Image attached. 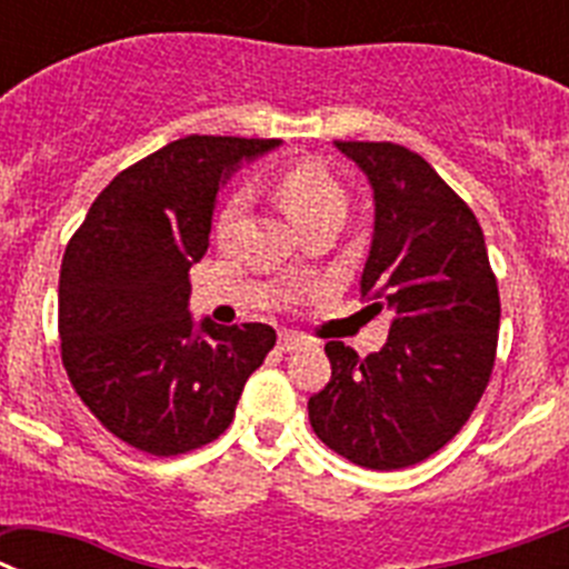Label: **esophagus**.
Wrapping results in <instances>:
<instances>
[{
    "instance_id": "34e87169",
    "label": "esophagus",
    "mask_w": 569,
    "mask_h": 569,
    "mask_svg": "<svg viewBox=\"0 0 569 569\" xmlns=\"http://www.w3.org/2000/svg\"><path fill=\"white\" fill-rule=\"evenodd\" d=\"M278 346H280V351H297V348L306 346V337L295 335V331H280Z\"/></svg>"
}]
</instances>
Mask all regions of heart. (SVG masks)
I'll use <instances>...</instances> for the list:
<instances>
[{
	"label": "heart",
	"mask_w": 569,
	"mask_h": 569,
	"mask_svg": "<svg viewBox=\"0 0 569 569\" xmlns=\"http://www.w3.org/2000/svg\"><path fill=\"white\" fill-rule=\"evenodd\" d=\"M272 189L274 198H278L280 207H283V212L289 214L291 223H297L300 229H303L306 223L322 218V214L346 212V189H342V183L337 181L322 163H286L283 170H278V176H274ZM243 207H247L243 192L229 196L221 214H218V234H227L229 229L238 223V218L243 214Z\"/></svg>",
	"instance_id": "obj_1"
}]
</instances>
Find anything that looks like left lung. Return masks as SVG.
Instances as JSON below:
<instances>
[{
  "label": "left lung",
  "mask_w": 569,
  "mask_h": 569,
  "mask_svg": "<svg viewBox=\"0 0 569 569\" xmlns=\"http://www.w3.org/2000/svg\"><path fill=\"white\" fill-rule=\"evenodd\" d=\"M373 187L360 289L391 309L388 342L360 357L326 342L331 380L309 399L317 437L348 462L399 470L462 431L488 388L499 286L473 209L431 163L391 141H337Z\"/></svg>",
  "instance_id": "left-lung-1"
}]
</instances>
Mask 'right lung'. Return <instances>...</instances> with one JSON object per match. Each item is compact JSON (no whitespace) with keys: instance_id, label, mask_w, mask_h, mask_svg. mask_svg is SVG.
Instances as JSON below:
<instances>
[{"instance_id":"1","label":"right lung","mask_w":569,"mask_h":569,"mask_svg":"<svg viewBox=\"0 0 569 569\" xmlns=\"http://www.w3.org/2000/svg\"><path fill=\"white\" fill-rule=\"evenodd\" d=\"M274 138L187 136L112 178L70 238L59 272L61 362L112 437L178 457L229 428L272 326L192 322L189 266L209 247L212 207L240 158Z\"/></svg>"}]
</instances>
